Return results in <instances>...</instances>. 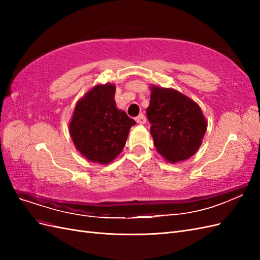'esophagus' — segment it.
Masks as SVG:
<instances>
[{"mask_svg": "<svg viewBox=\"0 0 260 260\" xmlns=\"http://www.w3.org/2000/svg\"><path fill=\"white\" fill-rule=\"evenodd\" d=\"M136 121H137L138 123L143 124V123H145V121H146V118H145V116H144L143 114H140V115L136 118Z\"/></svg>", "mask_w": 260, "mask_h": 260, "instance_id": "1", "label": "esophagus"}]
</instances>
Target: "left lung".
Returning <instances> with one entry per match:
<instances>
[{"label": "left lung", "mask_w": 260, "mask_h": 260, "mask_svg": "<svg viewBox=\"0 0 260 260\" xmlns=\"http://www.w3.org/2000/svg\"><path fill=\"white\" fill-rule=\"evenodd\" d=\"M151 91L146 114L157 152L170 162L193 156L207 130L200 106L174 89L153 85Z\"/></svg>", "instance_id": "1"}]
</instances>
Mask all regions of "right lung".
<instances>
[{
    "label": "right lung",
    "instance_id": "obj_1",
    "mask_svg": "<svg viewBox=\"0 0 260 260\" xmlns=\"http://www.w3.org/2000/svg\"><path fill=\"white\" fill-rule=\"evenodd\" d=\"M115 85L99 84L78 102L69 132L86 159L108 164L119 155L136 121L115 103Z\"/></svg>",
    "mask_w": 260,
    "mask_h": 260
}]
</instances>
